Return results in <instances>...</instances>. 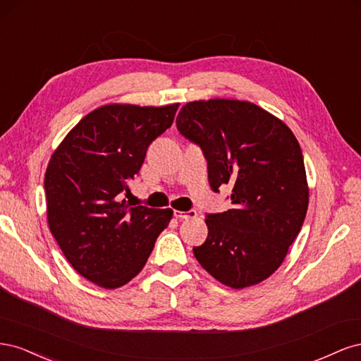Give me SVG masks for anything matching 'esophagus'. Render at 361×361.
<instances>
[{
	"mask_svg": "<svg viewBox=\"0 0 361 361\" xmlns=\"http://www.w3.org/2000/svg\"><path fill=\"white\" fill-rule=\"evenodd\" d=\"M174 216L179 218V220H188V218L197 216V212L195 211H174Z\"/></svg>",
	"mask_w": 361,
	"mask_h": 361,
	"instance_id": "esophagus-1",
	"label": "esophagus"
}]
</instances>
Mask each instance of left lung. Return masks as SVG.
<instances>
[{
	"instance_id": "obj_1",
	"label": "left lung",
	"mask_w": 361,
	"mask_h": 361,
	"mask_svg": "<svg viewBox=\"0 0 361 361\" xmlns=\"http://www.w3.org/2000/svg\"><path fill=\"white\" fill-rule=\"evenodd\" d=\"M179 133L199 145L214 191L232 187V209L206 216L207 238L194 256L232 289L267 280L285 260L309 206L298 140L283 120L247 101L185 104Z\"/></svg>"
}]
</instances>
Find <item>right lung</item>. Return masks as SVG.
Here are the masks:
<instances>
[{
  "label": "right lung",
  "instance_id": "right-lung-1",
  "mask_svg": "<svg viewBox=\"0 0 361 361\" xmlns=\"http://www.w3.org/2000/svg\"><path fill=\"white\" fill-rule=\"evenodd\" d=\"M178 106L102 105L71 129L49 159V231L73 269L97 286L116 289L133 280L171 220L170 207H130L120 194Z\"/></svg>",
  "mask_w": 361,
  "mask_h": 361
}]
</instances>
